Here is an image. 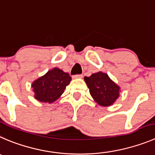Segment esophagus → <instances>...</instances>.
I'll use <instances>...</instances> for the list:
<instances>
[{
	"label": "esophagus",
	"mask_w": 155,
	"mask_h": 155,
	"mask_svg": "<svg viewBox=\"0 0 155 155\" xmlns=\"http://www.w3.org/2000/svg\"><path fill=\"white\" fill-rule=\"evenodd\" d=\"M73 78L74 79H81V78H82V75H75V76H73Z\"/></svg>",
	"instance_id": "esophagus-1"
}]
</instances>
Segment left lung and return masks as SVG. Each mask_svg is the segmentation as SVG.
I'll return each instance as SVG.
<instances>
[{
    "label": "left lung",
    "instance_id": "8db88e82",
    "mask_svg": "<svg viewBox=\"0 0 155 155\" xmlns=\"http://www.w3.org/2000/svg\"><path fill=\"white\" fill-rule=\"evenodd\" d=\"M84 80L92 99L101 106L112 105L119 97L120 87L106 73L98 72L89 77L85 76Z\"/></svg>",
    "mask_w": 155,
    "mask_h": 155
}]
</instances>
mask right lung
<instances>
[{"instance_id": "obj_1", "label": "right lung", "mask_w": 155, "mask_h": 155, "mask_svg": "<svg viewBox=\"0 0 155 155\" xmlns=\"http://www.w3.org/2000/svg\"><path fill=\"white\" fill-rule=\"evenodd\" d=\"M71 80L69 73L53 68L32 82L34 98L41 102L53 103L61 96Z\"/></svg>"}]
</instances>
